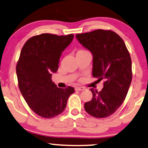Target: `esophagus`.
Listing matches in <instances>:
<instances>
[{
    "mask_svg": "<svg viewBox=\"0 0 148 148\" xmlns=\"http://www.w3.org/2000/svg\"><path fill=\"white\" fill-rule=\"evenodd\" d=\"M84 89V87H75V90L76 91H82Z\"/></svg>",
    "mask_w": 148,
    "mask_h": 148,
    "instance_id": "1",
    "label": "esophagus"
}]
</instances>
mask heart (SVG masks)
Masks as SVG:
<instances>
[{
  "label": "heart",
  "mask_w": 148,
  "mask_h": 148,
  "mask_svg": "<svg viewBox=\"0 0 148 148\" xmlns=\"http://www.w3.org/2000/svg\"><path fill=\"white\" fill-rule=\"evenodd\" d=\"M88 52V51H87V50H84V49H80V50H78L77 52H76V54L85 53V52Z\"/></svg>",
  "instance_id": "obj_1"
}]
</instances>
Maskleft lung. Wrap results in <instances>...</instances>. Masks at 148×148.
<instances>
[{
  "label": "left lung",
  "mask_w": 148,
  "mask_h": 148,
  "mask_svg": "<svg viewBox=\"0 0 148 148\" xmlns=\"http://www.w3.org/2000/svg\"><path fill=\"white\" fill-rule=\"evenodd\" d=\"M93 55V77L102 82L100 91L91 89L93 97L84 104L87 113L97 118L113 115L126 98L132 81V62L122 38L111 30L98 29L76 35Z\"/></svg>",
  "instance_id": "1"
}]
</instances>
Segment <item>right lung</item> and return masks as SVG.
I'll list each match as a JSON object with an SVG mask.
<instances>
[{
    "label": "right lung",
    "mask_w": 148,
    "mask_h": 148,
    "mask_svg": "<svg viewBox=\"0 0 148 148\" xmlns=\"http://www.w3.org/2000/svg\"><path fill=\"white\" fill-rule=\"evenodd\" d=\"M74 35L42 33L29 38L22 48L16 65L18 87L32 111L44 118L60 115L74 88L57 87L52 74L57 72L62 52Z\"/></svg>",
    "instance_id": "1"
}]
</instances>
